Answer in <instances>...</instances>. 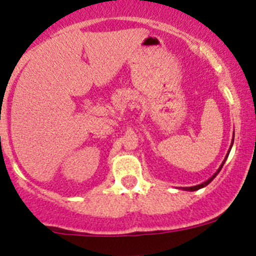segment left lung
I'll use <instances>...</instances> for the list:
<instances>
[{
  "label": "left lung",
  "instance_id": "left-lung-1",
  "mask_svg": "<svg viewBox=\"0 0 256 256\" xmlns=\"http://www.w3.org/2000/svg\"><path fill=\"white\" fill-rule=\"evenodd\" d=\"M233 142H234V138H233V141H232V146H233ZM232 146H230V148H232ZM229 152H230V150H229V151H228V154H226V157H228V156H229ZM226 158H224L223 164H220V167H219V170H218V171H216V174H213V176H212L210 178H209V180H206V182L200 183V184H198V186H193V187H186V188H183V190H190V192H193V190H200V188L206 187V186H207V184H209V183H210V182H212V180H214V178H216V174H219V171H220V170H222V167H223L224 162H226Z\"/></svg>",
  "mask_w": 256,
  "mask_h": 256
}]
</instances>
